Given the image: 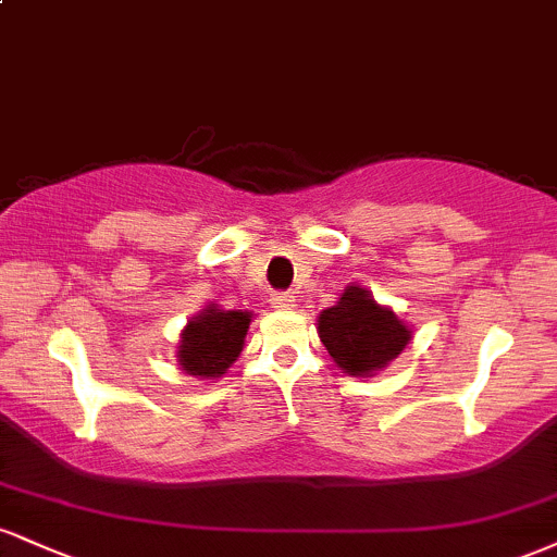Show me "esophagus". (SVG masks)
Returning a JSON list of instances; mask_svg holds the SVG:
<instances>
[{
  "mask_svg": "<svg viewBox=\"0 0 557 557\" xmlns=\"http://www.w3.org/2000/svg\"><path fill=\"white\" fill-rule=\"evenodd\" d=\"M270 300L277 311H293L298 306V298L293 293H272Z\"/></svg>",
  "mask_w": 557,
  "mask_h": 557,
  "instance_id": "esophagus-1",
  "label": "esophagus"
}]
</instances>
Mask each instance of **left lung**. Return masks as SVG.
Instances as JSON below:
<instances>
[{"label": "left lung", "mask_w": 557, "mask_h": 557, "mask_svg": "<svg viewBox=\"0 0 557 557\" xmlns=\"http://www.w3.org/2000/svg\"><path fill=\"white\" fill-rule=\"evenodd\" d=\"M319 337L332 361L350 376H374L411 341V330L361 285H348L335 306L319 314Z\"/></svg>", "instance_id": "obj_1"}]
</instances>
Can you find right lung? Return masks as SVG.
Listing matches in <instances>:
<instances>
[{"label": "right lung", "mask_w": 557, "mask_h": 557, "mask_svg": "<svg viewBox=\"0 0 557 557\" xmlns=\"http://www.w3.org/2000/svg\"><path fill=\"white\" fill-rule=\"evenodd\" d=\"M251 317V311H225L209 304L181 332L177 361L183 372L198 380L225 374L230 363L240 356Z\"/></svg>", "instance_id": "add662e5"}]
</instances>
